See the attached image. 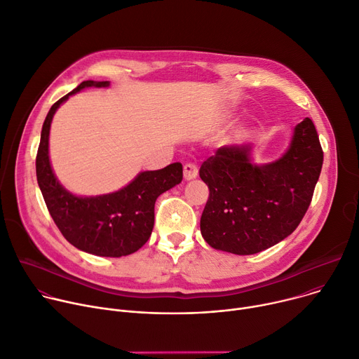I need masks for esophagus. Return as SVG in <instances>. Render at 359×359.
Segmentation results:
<instances>
[{"instance_id": "obj_1", "label": "esophagus", "mask_w": 359, "mask_h": 359, "mask_svg": "<svg viewBox=\"0 0 359 359\" xmlns=\"http://www.w3.org/2000/svg\"><path fill=\"white\" fill-rule=\"evenodd\" d=\"M183 176L186 180H192L198 176V167L194 163H186L183 165Z\"/></svg>"}]
</instances>
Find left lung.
Here are the masks:
<instances>
[{"mask_svg": "<svg viewBox=\"0 0 359 359\" xmlns=\"http://www.w3.org/2000/svg\"><path fill=\"white\" fill-rule=\"evenodd\" d=\"M323 151L310 118L294 127L278 160L257 165L251 146H224L201 165L209 187L201 218L203 240L238 255L264 251L289 236L303 219L320 176Z\"/></svg>", "mask_w": 359, "mask_h": 359, "instance_id": "1", "label": "left lung"}]
</instances>
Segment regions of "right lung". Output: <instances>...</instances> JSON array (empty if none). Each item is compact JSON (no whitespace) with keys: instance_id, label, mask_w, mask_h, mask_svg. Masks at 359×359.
Segmentation results:
<instances>
[{"instance_id":"1","label":"right lung","mask_w":359,"mask_h":359,"mask_svg":"<svg viewBox=\"0 0 359 359\" xmlns=\"http://www.w3.org/2000/svg\"><path fill=\"white\" fill-rule=\"evenodd\" d=\"M107 88L108 81H83L47 114L36 157L37 183L55 224L66 240L81 251L100 257H124L144 245L154 226V203L183 179L180 163L141 172L130 184L101 196H76L59 183L49 160V134L56 109L83 88Z\"/></svg>"}]
</instances>
